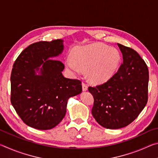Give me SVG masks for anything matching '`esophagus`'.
I'll use <instances>...</instances> for the list:
<instances>
[{
	"instance_id": "esophagus-1",
	"label": "esophagus",
	"mask_w": 158,
	"mask_h": 158,
	"mask_svg": "<svg viewBox=\"0 0 158 158\" xmlns=\"http://www.w3.org/2000/svg\"><path fill=\"white\" fill-rule=\"evenodd\" d=\"M82 89L84 91L88 90V85L85 84V83H82Z\"/></svg>"
}]
</instances>
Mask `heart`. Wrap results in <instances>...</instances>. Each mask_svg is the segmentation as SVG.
Wrapping results in <instances>:
<instances>
[{"label": "heart", "instance_id": "b5f03b06", "mask_svg": "<svg viewBox=\"0 0 158 158\" xmlns=\"http://www.w3.org/2000/svg\"><path fill=\"white\" fill-rule=\"evenodd\" d=\"M121 53L114 47L103 43H94L80 47L66 58L67 68L74 74H81L87 69V75L94 83L106 81L118 69Z\"/></svg>", "mask_w": 158, "mask_h": 158}]
</instances>
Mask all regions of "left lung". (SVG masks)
Listing matches in <instances>:
<instances>
[{
    "label": "left lung",
    "instance_id": "obj_1",
    "mask_svg": "<svg viewBox=\"0 0 158 158\" xmlns=\"http://www.w3.org/2000/svg\"><path fill=\"white\" fill-rule=\"evenodd\" d=\"M123 54V63L107 81L89 87L94 98L92 114L95 121L107 129H119L137 118L148 101V69L139 53L117 44Z\"/></svg>",
    "mask_w": 158,
    "mask_h": 158
}]
</instances>
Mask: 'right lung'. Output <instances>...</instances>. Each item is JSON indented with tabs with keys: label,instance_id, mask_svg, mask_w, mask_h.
Here are the masks:
<instances>
[{
	"label": "right lung",
	"instance_id": "add662e5",
	"mask_svg": "<svg viewBox=\"0 0 158 158\" xmlns=\"http://www.w3.org/2000/svg\"><path fill=\"white\" fill-rule=\"evenodd\" d=\"M62 40L41 41L21 52L11 73V103L24 123L38 130H50L65 116L69 98L81 93V81L64 77L61 61L52 59L62 53ZM43 64L39 76V70Z\"/></svg>",
	"mask_w": 158,
	"mask_h": 158
}]
</instances>
